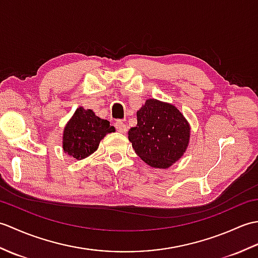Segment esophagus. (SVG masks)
<instances>
[{
  "label": "esophagus",
  "instance_id": "34e87169",
  "mask_svg": "<svg viewBox=\"0 0 258 258\" xmlns=\"http://www.w3.org/2000/svg\"><path fill=\"white\" fill-rule=\"evenodd\" d=\"M115 127L118 131L119 133H126L127 132V126L123 122L122 119H117L116 122H115Z\"/></svg>",
  "mask_w": 258,
  "mask_h": 258
}]
</instances>
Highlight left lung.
I'll list each match as a JSON object with an SVG mask.
<instances>
[{
  "mask_svg": "<svg viewBox=\"0 0 258 258\" xmlns=\"http://www.w3.org/2000/svg\"><path fill=\"white\" fill-rule=\"evenodd\" d=\"M138 115L128 140L142 160L155 168H168L183 156L190 128L184 115L172 104L149 98Z\"/></svg>",
  "mask_w": 258,
  "mask_h": 258,
  "instance_id": "obj_1",
  "label": "left lung"
}]
</instances>
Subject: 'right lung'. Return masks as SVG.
<instances>
[{"label":"right lung","mask_w":258,"mask_h":258,"mask_svg":"<svg viewBox=\"0 0 258 258\" xmlns=\"http://www.w3.org/2000/svg\"><path fill=\"white\" fill-rule=\"evenodd\" d=\"M114 131L107 119L96 116L92 109L79 107L64 128L63 150L75 160H83L97 150L104 136Z\"/></svg>","instance_id":"obj_1"}]
</instances>
